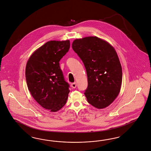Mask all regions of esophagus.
I'll return each instance as SVG.
<instances>
[{"label": "esophagus", "mask_w": 151, "mask_h": 151, "mask_svg": "<svg viewBox=\"0 0 151 151\" xmlns=\"http://www.w3.org/2000/svg\"><path fill=\"white\" fill-rule=\"evenodd\" d=\"M77 86V85H76V82H74V83H73L72 84H71V87L73 88H76Z\"/></svg>", "instance_id": "34e87169"}]
</instances>
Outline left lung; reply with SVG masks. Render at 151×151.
Returning <instances> with one entry per match:
<instances>
[{
  "mask_svg": "<svg viewBox=\"0 0 151 151\" xmlns=\"http://www.w3.org/2000/svg\"><path fill=\"white\" fill-rule=\"evenodd\" d=\"M72 47L86 69L88 86L84 94L88 102L99 109L109 106L118 96L122 80L114 47L96 37L76 39Z\"/></svg>",
  "mask_w": 151,
  "mask_h": 151,
  "instance_id": "1",
  "label": "left lung"
}]
</instances>
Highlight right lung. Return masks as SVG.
<instances>
[{
  "mask_svg": "<svg viewBox=\"0 0 151 151\" xmlns=\"http://www.w3.org/2000/svg\"><path fill=\"white\" fill-rule=\"evenodd\" d=\"M70 43L50 41L35 51L27 61L25 78L33 98L43 108L56 112L65 104L70 92L59 61L69 50Z\"/></svg>",
  "mask_w": 151,
  "mask_h": 151,
  "instance_id": "obj_1",
  "label": "right lung"
}]
</instances>
